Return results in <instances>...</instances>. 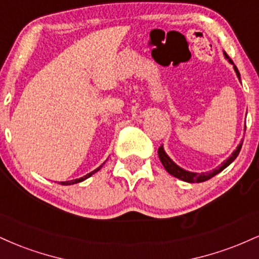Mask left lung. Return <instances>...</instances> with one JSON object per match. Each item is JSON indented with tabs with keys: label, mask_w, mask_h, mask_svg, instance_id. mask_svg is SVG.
I'll return each instance as SVG.
<instances>
[{
	"label": "left lung",
	"mask_w": 259,
	"mask_h": 259,
	"mask_svg": "<svg viewBox=\"0 0 259 259\" xmlns=\"http://www.w3.org/2000/svg\"><path fill=\"white\" fill-rule=\"evenodd\" d=\"M224 55H225V58H228L229 62H230V63H233V61H231L230 57H229L227 53H224ZM234 69H235V72H236V75L239 76V79H240V73H239V70H237L236 65H234ZM242 142H243V140L241 141V144H240L239 146H237L236 150L234 151L233 154H231V156L229 157V158L225 160V162L222 163L221 167H218L217 169H213V170L208 171V173H201L200 174V173H191V171L184 170L183 168H180L179 165L175 164L173 160L169 158V157L167 156V153H165L164 150H163V146H160L158 148V157H159L160 162H162L163 167L165 168V170H167L169 174L173 175V177L178 178V179H180V180H183V181H186V183H203V181L209 180L210 178H213V177H214V175H217L218 173H221V171L224 170V169L227 168L229 164H231V163L234 162L235 158H236V157L239 156L240 151H241Z\"/></svg>",
	"instance_id": "1"
}]
</instances>
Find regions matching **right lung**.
<instances>
[{
    "mask_svg": "<svg viewBox=\"0 0 259 259\" xmlns=\"http://www.w3.org/2000/svg\"><path fill=\"white\" fill-rule=\"evenodd\" d=\"M103 165V164H102ZM102 165H100L99 168L97 169H95V170H92L91 173H89V174H86L85 177H82V178H79V179H74V180H70V181H61V185H72V184H76V183H80V181H82V180H85V179H88V178H90L92 174H95L96 173V171H99L101 168H102Z\"/></svg>",
    "mask_w": 259,
    "mask_h": 259,
    "instance_id": "add662e5",
    "label": "right lung"
}]
</instances>
